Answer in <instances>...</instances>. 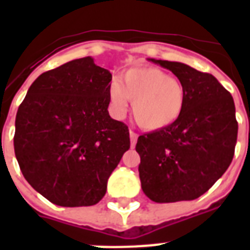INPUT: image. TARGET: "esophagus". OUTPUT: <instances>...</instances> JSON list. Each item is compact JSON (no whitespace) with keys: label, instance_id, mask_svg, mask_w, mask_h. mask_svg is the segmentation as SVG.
<instances>
[{"label":"esophagus","instance_id":"esophagus-1","mask_svg":"<svg viewBox=\"0 0 250 250\" xmlns=\"http://www.w3.org/2000/svg\"><path fill=\"white\" fill-rule=\"evenodd\" d=\"M129 139H131V148H135L137 141V133H135L133 131H129Z\"/></svg>","mask_w":250,"mask_h":250}]
</instances>
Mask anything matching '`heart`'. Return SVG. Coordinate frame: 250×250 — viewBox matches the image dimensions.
Returning a JSON list of instances; mask_svg holds the SVG:
<instances>
[{
    "instance_id": "obj_1",
    "label": "heart",
    "mask_w": 250,
    "mask_h": 250,
    "mask_svg": "<svg viewBox=\"0 0 250 250\" xmlns=\"http://www.w3.org/2000/svg\"><path fill=\"white\" fill-rule=\"evenodd\" d=\"M113 113L121 117L132 101V117L145 131L174 125L186 107V89L167 72L156 67H133L113 80L107 89Z\"/></svg>"
}]
</instances>
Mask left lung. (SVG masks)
<instances>
[{
  "mask_svg": "<svg viewBox=\"0 0 250 250\" xmlns=\"http://www.w3.org/2000/svg\"><path fill=\"white\" fill-rule=\"evenodd\" d=\"M148 61L178 78L186 89V107L174 125L137 139L141 188L160 204L196 200L232 162L237 140L233 98L211 74L180 62Z\"/></svg>",
  "mask_w": 250,
  "mask_h": 250,
  "instance_id": "8db88e82",
  "label": "left lung"
}]
</instances>
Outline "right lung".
Returning a JSON list of instances; mask_svg holds the SVG:
<instances>
[{
  "instance_id": "add662e5",
  "label": "right lung",
  "mask_w": 250,
  "mask_h": 250,
  "mask_svg": "<svg viewBox=\"0 0 250 250\" xmlns=\"http://www.w3.org/2000/svg\"><path fill=\"white\" fill-rule=\"evenodd\" d=\"M111 74L92 57L41 74L19 106L14 150L25 180L53 204L96 205L129 149L128 127L109 115Z\"/></svg>"
}]
</instances>
